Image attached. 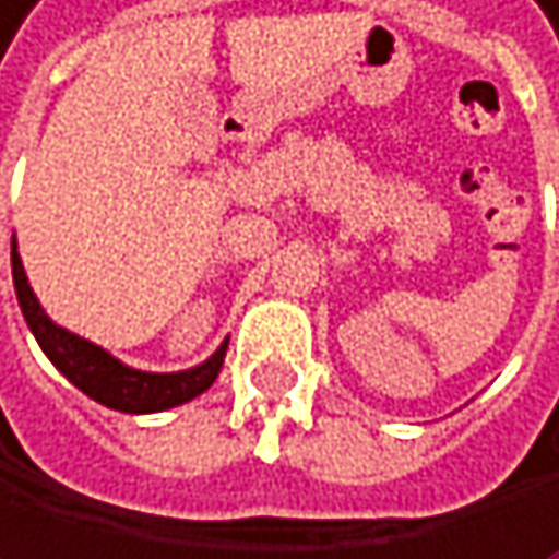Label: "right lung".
<instances>
[{"mask_svg": "<svg viewBox=\"0 0 559 559\" xmlns=\"http://www.w3.org/2000/svg\"><path fill=\"white\" fill-rule=\"evenodd\" d=\"M13 285H16V299H20L23 317L31 323L37 344L44 347V355L55 361V368L72 385H79V390L93 396L96 403H104V407L124 411V414L166 411V407H177V403L201 396L218 379V368L225 361V347L229 344H222L209 361L191 368V372L152 376V372H134V368L110 358L104 347H96L83 337L69 334V330H61L58 323L48 320V312H44L40 302L34 299L31 285H26L23 264L16 257V247H13Z\"/></svg>", "mask_w": 559, "mask_h": 559, "instance_id": "right-lung-1", "label": "right lung"}]
</instances>
